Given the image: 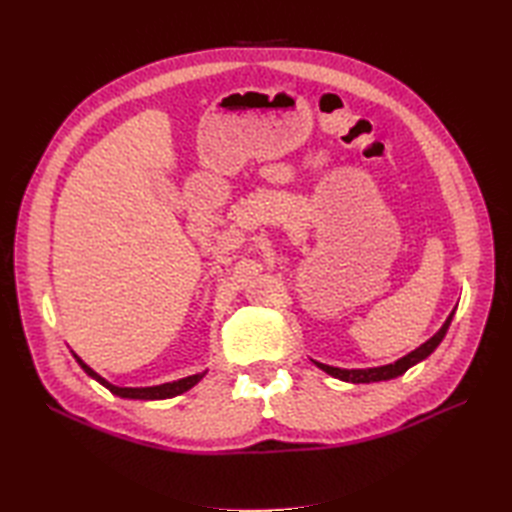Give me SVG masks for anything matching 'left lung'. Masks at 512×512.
<instances>
[{
    "label": "left lung",
    "mask_w": 512,
    "mask_h": 512,
    "mask_svg": "<svg viewBox=\"0 0 512 512\" xmlns=\"http://www.w3.org/2000/svg\"><path fill=\"white\" fill-rule=\"evenodd\" d=\"M453 314H455V310L449 314V319L444 321L442 328L436 334H433L427 343H422L420 347H416V350L409 352L407 356L398 358L396 363H389V365H383V367H367V369H341V367L323 365V363H317V361H314V365L321 367L325 374H330V376L339 378V380H345V383H378V380H391L396 376H402L409 367L424 361V358H427L442 343L444 334H447L449 325H451Z\"/></svg>",
    "instance_id": "obj_1"
}]
</instances>
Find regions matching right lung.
I'll list each match as a JSON object with an SVG mask.
<instances>
[{"mask_svg": "<svg viewBox=\"0 0 512 512\" xmlns=\"http://www.w3.org/2000/svg\"><path fill=\"white\" fill-rule=\"evenodd\" d=\"M74 354V352H72ZM76 363H79L83 367V372L92 376L94 380H99V383L103 387H107L112 391V394L121 396V398H134V400H165V398H173V396H180L184 394V391H189L193 385H198L200 380L204 378L206 372L202 374H193V376H187V378H180V380H173V383H165V385H154V387H116L112 383H107V380L103 376H99L94 372V369L90 365H85L79 356L74 354Z\"/></svg>", "mask_w": 512, "mask_h": 512, "instance_id": "obj_1", "label": "right lung"}]
</instances>
